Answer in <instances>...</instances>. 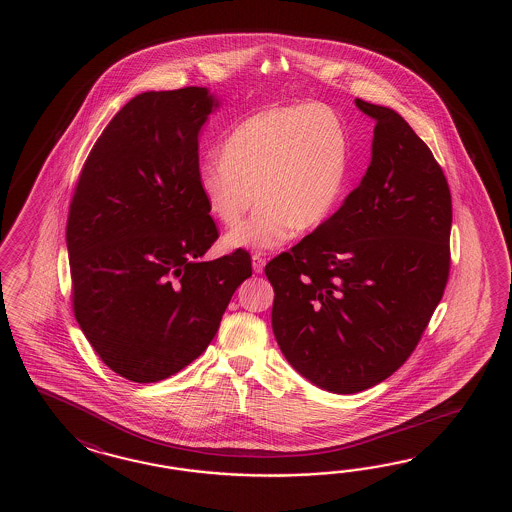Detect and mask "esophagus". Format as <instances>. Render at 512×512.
I'll return each instance as SVG.
<instances>
[{
    "mask_svg": "<svg viewBox=\"0 0 512 512\" xmlns=\"http://www.w3.org/2000/svg\"><path fill=\"white\" fill-rule=\"evenodd\" d=\"M265 263H267V258H265V254H263V252H256V254H252V269H254V272L263 271Z\"/></svg>",
    "mask_w": 512,
    "mask_h": 512,
    "instance_id": "34e87169",
    "label": "esophagus"
}]
</instances>
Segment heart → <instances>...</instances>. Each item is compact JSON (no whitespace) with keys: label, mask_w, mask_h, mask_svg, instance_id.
<instances>
[{"label":"heart","mask_w":512,"mask_h":512,"mask_svg":"<svg viewBox=\"0 0 512 512\" xmlns=\"http://www.w3.org/2000/svg\"><path fill=\"white\" fill-rule=\"evenodd\" d=\"M348 174V137L322 104L263 109L240 122L221 146V159L199 166L197 183L208 212L236 227L230 249L267 251L313 230L333 214Z\"/></svg>","instance_id":"1"}]
</instances>
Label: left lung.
I'll return each mask as SVG.
<instances>
[{
	"mask_svg": "<svg viewBox=\"0 0 512 512\" xmlns=\"http://www.w3.org/2000/svg\"><path fill=\"white\" fill-rule=\"evenodd\" d=\"M355 104L375 120L366 175L331 218L265 265L278 346L333 393L368 390L403 366L450 271L441 166L397 111Z\"/></svg>",
	"mask_w": 512,
	"mask_h": 512,
	"instance_id": "8db88e82",
	"label": "left lung"
}]
</instances>
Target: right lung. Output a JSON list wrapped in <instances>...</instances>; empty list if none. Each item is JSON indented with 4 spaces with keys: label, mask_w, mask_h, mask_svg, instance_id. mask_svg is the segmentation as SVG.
<instances>
[{
    "label": "right lung",
    "mask_w": 512,
    "mask_h": 512,
    "mask_svg": "<svg viewBox=\"0 0 512 512\" xmlns=\"http://www.w3.org/2000/svg\"><path fill=\"white\" fill-rule=\"evenodd\" d=\"M219 102L207 87L146 91L87 155L67 218L78 326L109 370L168 379L218 333L249 252L201 256L218 240L199 192V131Z\"/></svg>",
    "instance_id": "add662e5"
}]
</instances>
